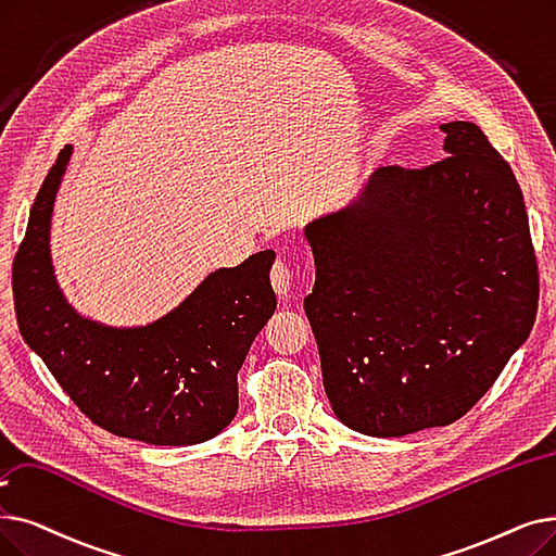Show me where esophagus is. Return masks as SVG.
Instances as JSON below:
<instances>
[{
    "label": "esophagus",
    "mask_w": 556,
    "mask_h": 556,
    "mask_svg": "<svg viewBox=\"0 0 556 556\" xmlns=\"http://www.w3.org/2000/svg\"><path fill=\"white\" fill-rule=\"evenodd\" d=\"M270 281H273L275 293L279 298H286L288 293H291V286H293V270L288 268L283 261H277L270 270Z\"/></svg>",
    "instance_id": "1"
}]
</instances>
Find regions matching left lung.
<instances>
[{"label":"left lung","mask_w":556,"mask_h":556,"mask_svg":"<svg viewBox=\"0 0 556 556\" xmlns=\"http://www.w3.org/2000/svg\"><path fill=\"white\" fill-rule=\"evenodd\" d=\"M445 159L386 165L304 227V300L338 420L377 439L445 427L484 397L536 320L539 265L522 190L472 123Z\"/></svg>","instance_id":"obj_1"}]
</instances>
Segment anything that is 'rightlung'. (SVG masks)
<instances>
[{
    "label": "right lung",
    "mask_w": 556,
    "mask_h": 556,
    "mask_svg": "<svg viewBox=\"0 0 556 556\" xmlns=\"http://www.w3.org/2000/svg\"><path fill=\"white\" fill-rule=\"evenodd\" d=\"M72 148L47 173L13 261L17 327L94 425L150 445H195L238 412V370L277 298L275 252L211 273L177 308L144 327H104L72 308L54 277L50 225Z\"/></svg>",
    "instance_id": "right-lung-1"
}]
</instances>
